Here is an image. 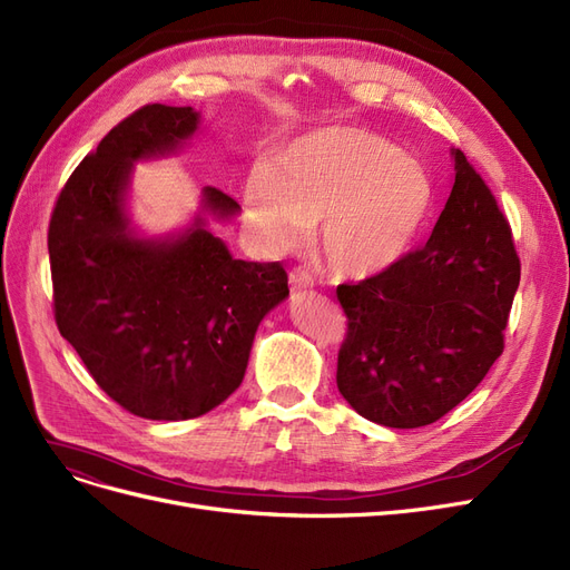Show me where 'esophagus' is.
<instances>
[{"label": "esophagus", "mask_w": 570, "mask_h": 570, "mask_svg": "<svg viewBox=\"0 0 570 570\" xmlns=\"http://www.w3.org/2000/svg\"><path fill=\"white\" fill-rule=\"evenodd\" d=\"M288 279H291V286L296 288V291H301V288H312V277H309V272H307V269H303V267L291 269Z\"/></svg>", "instance_id": "esophagus-1"}]
</instances>
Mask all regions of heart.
Here are the masks:
<instances>
[{"mask_svg": "<svg viewBox=\"0 0 570 570\" xmlns=\"http://www.w3.org/2000/svg\"><path fill=\"white\" fill-rule=\"evenodd\" d=\"M248 223L272 250L305 244L322 223V256L362 279L402 261L434 206L425 164L360 126L309 131L256 171L244 189Z\"/></svg>", "mask_w": 570, "mask_h": 570, "instance_id": "1", "label": "heart"}]
</instances>
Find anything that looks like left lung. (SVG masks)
<instances>
[{"label":"left lung","instance_id":"1","mask_svg":"<svg viewBox=\"0 0 570 570\" xmlns=\"http://www.w3.org/2000/svg\"><path fill=\"white\" fill-rule=\"evenodd\" d=\"M453 157L451 197L428 244L335 291L347 317L335 383L385 428L436 423L504 350L521 272L512 229L468 157Z\"/></svg>","mask_w":570,"mask_h":570}]
</instances>
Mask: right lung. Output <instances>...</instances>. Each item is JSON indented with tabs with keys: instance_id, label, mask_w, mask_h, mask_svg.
Segmentation results:
<instances>
[{
	"instance_id": "add662e5",
	"label": "right lung",
	"mask_w": 570,
	"mask_h": 570,
	"mask_svg": "<svg viewBox=\"0 0 570 570\" xmlns=\"http://www.w3.org/2000/svg\"><path fill=\"white\" fill-rule=\"evenodd\" d=\"M199 112L142 105L60 189L49 223L53 317L96 385L147 420H189L235 392L265 314L288 296L282 263L229 256L197 216L183 235L140 239L124 210L134 161L176 153ZM204 210L239 204L204 189Z\"/></svg>"
}]
</instances>
